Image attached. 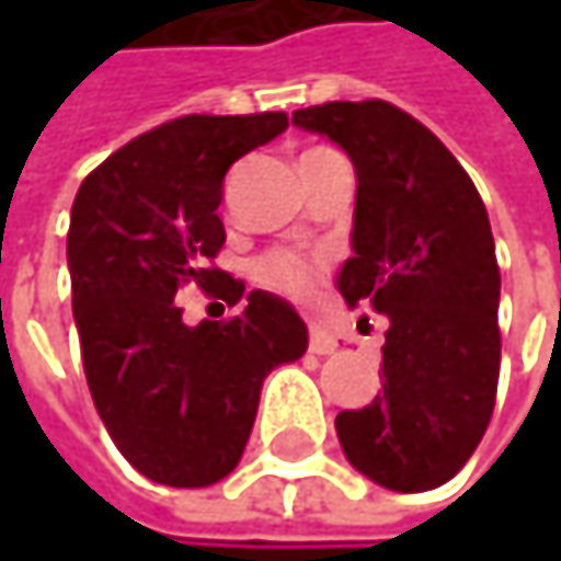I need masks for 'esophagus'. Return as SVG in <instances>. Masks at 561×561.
<instances>
[{
	"label": "esophagus",
	"instance_id": "esophagus-1",
	"mask_svg": "<svg viewBox=\"0 0 561 561\" xmlns=\"http://www.w3.org/2000/svg\"><path fill=\"white\" fill-rule=\"evenodd\" d=\"M308 347H311V354H334V351H337V337H334V334H328L324 328L311 324V337H308Z\"/></svg>",
	"mask_w": 561,
	"mask_h": 561
}]
</instances>
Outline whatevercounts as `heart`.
<instances>
[{"label":"heart","instance_id":"1","mask_svg":"<svg viewBox=\"0 0 561 561\" xmlns=\"http://www.w3.org/2000/svg\"><path fill=\"white\" fill-rule=\"evenodd\" d=\"M321 152H331V149H311L301 159L321 156ZM321 273H324V266L318 260H301V256H288V253L266 256L260 263V279L282 295H291V298H311L321 285Z\"/></svg>","mask_w":561,"mask_h":561}]
</instances>
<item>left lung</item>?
Wrapping results in <instances>:
<instances>
[{"label":"left lung","instance_id":"8db88e82","mask_svg":"<svg viewBox=\"0 0 561 561\" xmlns=\"http://www.w3.org/2000/svg\"><path fill=\"white\" fill-rule=\"evenodd\" d=\"M357 174L354 256L337 288L390 318L383 392L334 419L347 461L419 494L451 481L488 432L501 377V270L484 201L458 159L383 100L291 113Z\"/></svg>","mask_w":561,"mask_h":561}]
</instances>
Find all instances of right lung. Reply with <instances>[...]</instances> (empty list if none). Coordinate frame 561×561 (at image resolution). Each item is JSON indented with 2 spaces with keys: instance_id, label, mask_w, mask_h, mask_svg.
I'll return each instance as SVG.
<instances>
[{
  "instance_id": "obj_1",
  "label": "right lung",
  "mask_w": 561,
  "mask_h": 561,
  "mask_svg": "<svg viewBox=\"0 0 561 561\" xmlns=\"http://www.w3.org/2000/svg\"><path fill=\"white\" fill-rule=\"evenodd\" d=\"M285 113L181 116L90 171L70 207L67 270L93 405L156 484L210 488L243 458L263 380L305 354L308 328L273 291L210 266L227 233L224 174L285 133ZM184 284L240 304L187 329Z\"/></svg>"
}]
</instances>
